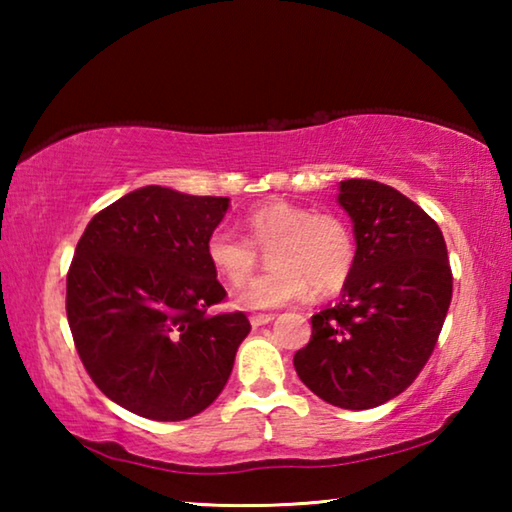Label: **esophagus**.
I'll list each match as a JSON object with an SVG mask.
<instances>
[{
  "instance_id": "1",
  "label": "esophagus",
  "mask_w": 512,
  "mask_h": 512,
  "mask_svg": "<svg viewBox=\"0 0 512 512\" xmlns=\"http://www.w3.org/2000/svg\"><path fill=\"white\" fill-rule=\"evenodd\" d=\"M273 318H275V314H253V316H250V325H253V327H262V325L271 323Z\"/></svg>"
}]
</instances>
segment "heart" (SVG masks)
Here are the masks:
<instances>
[{"label": "heart", "instance_id": "b5f03b06", "mask_svg": "<svg viewBox=\"0 0 512 512\" xmlns=\"http://www.w3.org/2000/svg\"><path fill=\"white\" fill-rule=\"evenodd\" d=\"M241 225L248 242L225 228L214 230L205 241L207 262L230 287H244L257 268L255 248L271 246L268 266L273 271L239 293V307L277 309L309 298L311 291L332 296L350 280L357 248L350 228L336 214L268 198L246 212Z\"/></svg>", "mask_w": 512, "mask_h": 512}]
</instances>
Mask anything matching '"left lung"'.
<instances>
[{"label":"left lung","mask_w":512,"mask_h":512,"mask_svg":"<svg viewBox=\"0 0 512 512\" xmlns=\"http://www.w3.org/2000/svg\"><path fill=\"white\" fill-rule=\"evenodd\" d=\"M336 201L352 219L357 259L339 305L311 316L293 366L320 400L363 411L404 393L429 361L452 268L438 223L397 189L352 178Z\"/></svg>","instance_id":"obj_1"}]
</instances>
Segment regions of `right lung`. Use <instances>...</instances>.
Wrapping results in <instances>:
<instances>
[{
    "label": "right lung",
    "instance_id": "right-lung-1",
    "mask_svg": "<svg viewBox=\"0 0 512 512\" xmlns=\"http://www.w3.org/2000/svg\"><path fill=\"white\" fill-rule=\"evenodd\" d=\"M230 198L146 185L94 214L67 273V320L85 370L112 402L149 420L205 411L250 332L225 298L205 241Z\"/></svg>",
    "mask_w": 512,
    "mask_h": 512
}]
</instances>
